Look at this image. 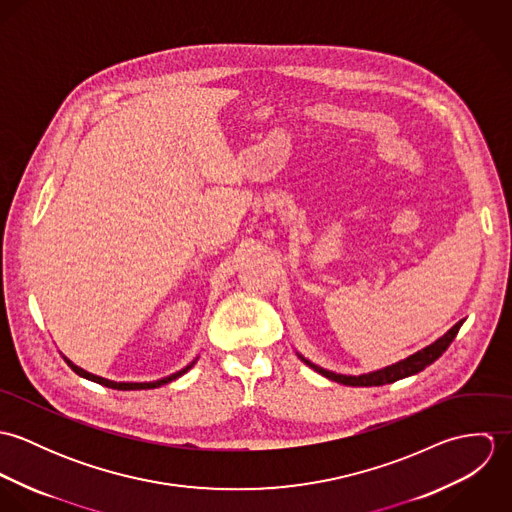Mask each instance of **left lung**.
Wrapping results in <instances>:
<instances>
[{
    "mask_svg": "<svg viewBox=\"0 0 512 512\" xmlns=\"http://www.w3.org/2000/svg\"><path fill=\"white\" fill-rule=\"evenodd\" d=\"M463 325V319L457 321L445 335H441L438 341H434L432 345L424 347L422 351L398 361V363H392V365L382 366L378 370H372V372H365V374H339V372H331L323 366L313 365L311 361H307L303 355L295 353L303 363L307 366H311L315 372H319L321 376L329 378V380H335L339 384H345V386H382V384H390V382H396V380H402L406 376H412V374H418L422 372L426 366L432 365L434 361H438L439 357L447 351V347L451 345V341L455 339L457 331L461 329Z\"/></svg>",
    "mask_w": 512,
    "mask_h": 512,
    "instance_id": "1",
    "label": "left lung"
}]
</instances>
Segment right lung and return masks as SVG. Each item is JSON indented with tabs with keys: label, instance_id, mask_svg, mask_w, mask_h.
Segmentation results:
<instances>
[{
	"label": "right lung",
	"instance_id": "obj_1",
	"mask_svg": "<svg viewBox=\"0 0 512 512\" xmlns=\"http://www.w3.org/2000/svg\"><path fill=\"white\" fill-rule=\"evenodd\" d=\"M63 359H65V363L73 368L74 372L78 374V376H82V378H86V380H92V382H96V384H102V386H108V388H114V390H149V388H159V386H163V384H167V382H171V380H177L179 376H183L185 372H189L193 365L197 363V359L191 363V365L185 366V368H181V370H177V372H173V374H169V376H165V378H159V380H151V382H116V380H108V378H102V376H96V374H92V372H88V370H84V368H80V366L74 365L71 359H67L65 355H63Z\"/></svg>",
	"mask_w": 512,
	"mask_h": 512
}]
</instances>
